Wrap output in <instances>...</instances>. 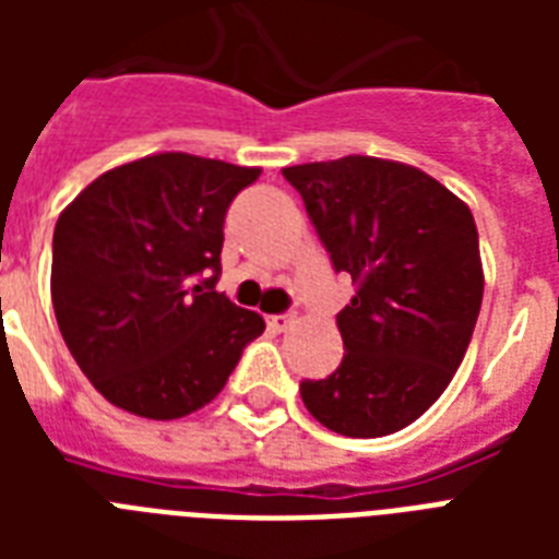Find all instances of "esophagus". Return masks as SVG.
<instances>
[{"mask_svg":"<svg viewBox=\"0 0 559 559\" xmlns=\"http://www.w3.org/2000/svg\"><path fill=\"white\" fill-rule=\"evenodd\" d=\"M266 324H270V331L275 333H284L293 324V316L289 313H275V316H266Z\"/></svg>","mask_w":559,"mask_h":559,"instance_id":"obj_1","label":"esophagus"}]
</instances>
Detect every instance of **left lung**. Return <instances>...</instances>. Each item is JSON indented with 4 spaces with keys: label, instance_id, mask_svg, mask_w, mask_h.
Segmentation results:
<instances>
[{
    "label": "left lung",
    "instance_id": "8db88e82",
    "mask_svg": "<svg viewBox=\"0 0 559 559\" xmlns=\"http://www.w3.org/2000/svg\"><path fill=\"white\" fill-rule=\"evenodd\" d=\"M307 217L357 296L336 316L345 357L301 380L331 432L382 438L424 415L473 340L485 275L476 219L424 170L373 156L284 168Z\"/></svg>",
    "mask_w": 559,
    "mask_h": 559
}]
</instances>
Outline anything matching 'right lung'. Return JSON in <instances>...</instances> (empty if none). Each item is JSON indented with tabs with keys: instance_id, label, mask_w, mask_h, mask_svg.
<instances>
[{
	"instance_id": "obj_1",
	"label": "right lung",
	"mask_w": 559,
	"mask_h": 559,
	"mask_svg": "<svg viewBox=\"0 0 559 559\" xmlns=\"http://www.w3.org/2000/svg\"><path fill=\"white\" fill-rule=\"evenodd\" d=\"M261 177L188 153L107 170L60 214L51 301L66 348L112 403L151 420L217 397L263 319L217 293L228 205Z\"/></svg>"
}]
</instances>
